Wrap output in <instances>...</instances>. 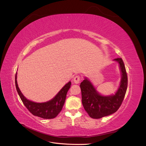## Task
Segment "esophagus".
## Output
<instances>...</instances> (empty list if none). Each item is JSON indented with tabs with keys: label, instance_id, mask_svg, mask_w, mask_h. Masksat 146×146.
<instances>
[{
	"label": "esophagus",
	"instance_id": "34e87169",
	"mask_svg": "<svg viewBox=\"0 0 146 146\" xmlns=\"http://www.w3.org/2000/svg\"><path fill=\"white\" fill-rule=\"evenodd\" d=\"M74 80V82L75 83L78 84V83H80V77H79L78 76H76V77H75L74 78V80Z\"/></svg>",
	"mask_w": 146,
	"mask_h": 146
}]
</instances>
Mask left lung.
Returning a JSON list of instances; mask_svg holds the SVG:
<instances>
[{
    "label": "left lung",
    "instance_id": "8db88e82",
    "mask_svg": "<svg viewBox=\"0 0 146 146\" xmlns=\"http://www.w3.org/2000/svg\"><path fill=\"white\" fill-rule=\"evenodd\" d=\"M119 64L121 78L114 94L102 95L98 91L90 79L85 77L80 83L82 102L85 111L94 119H100L117 111L125 97L127 88V75L122 58L114 59Z\"/></svg>",
    "mask_w": 146,
    "mask_h": 146
}]
</instances>
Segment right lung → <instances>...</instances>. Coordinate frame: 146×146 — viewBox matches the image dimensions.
<instances>
[{
    "label": "right lung",
    "mask_w": 146,
    "mask_h": 146,
    "mask_svg": "<svg viewBox=\"0 0 146 146\" xmlns=\"http://www.w3.org/2000/svg\"><path fill=\"white\" fill-rule=\"evenodd\" d=\"M15 85L21 100L29 111L36 116L43 119H53L61 111L65 102L66 94L71 85V82L68 83L61 88L56 95L50 100L45 102H35L27 99L22 93L17 82V73L15 76Z\"/></svg>",
    "instance_id": "1"
}]
</instances>
